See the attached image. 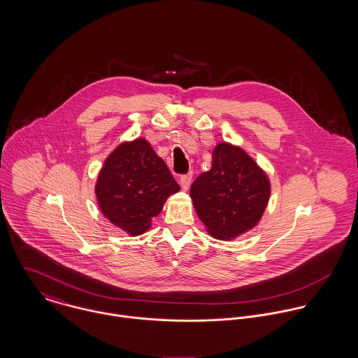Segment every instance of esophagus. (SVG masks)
Here are the masks:
<instances>
[{
	"mask_svg": "<svg viewBox=\"0 0 358 358\" xmlns=\"http://www.w3.org/2000/svg\"><path fill=\"white\" fill-rule=\"evenodd\" d=\"M192 178H193L192 173H186V175H182V176L179 178V182H180V186H182L183 190H187V189H189V186H190V183H192Z\"/></svg>",
	"mask_w": 358,
	"mask_h": 358,
	"instance_id": "obj_1",
	"label": "esophagus"
}]
</instances>
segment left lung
<instances>
[{"instance_id": "obj_1", "label": "left lung", "mask_w": 358, "mask_h": 358, "mask_svg": "<svg viewBox=\"0 0 358 358\" xmlns=\"http://www.w3.org/2000/svg\"><path fill=\"white\" fill-rule=\"evenodd\" d=\"M193 205L206 230L231 240L260 220L270 196V182L255 161L237 146L220 143L212 166L192 185Z\"/></svg>"}]
</instances>
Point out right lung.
I'll use <instances>...</instances> for the list:
<instances>
[{
  "instance_id": "1",
  "label": "right lung",
  "mask_w": 358,
  "mask_h": 358,
  "mask_svg": "<svg viewBox=\"0 0 358 358\" xmlns=\"http://www.w3.org/2000/svg\"><path fill=\"white\" fill-rule=\"evenodd\" d=\"M166 164L145 139L120 145L104 161L96 182L103 215L131 236L145 233L166 199L179 192Z\"/></svg>"
}]
</instances>
